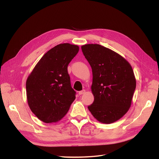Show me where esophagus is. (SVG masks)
I'll use <instances>...</instances> for the list:
<instances>
[{
  "label": "esophagus",
  "instance_id": "34e87169",
  "mask_svg": "<svg viewBox=\"0 0 159 159\" xmlns=\"http://www.w3.org/2000/svg\"><path fill=\"white\" fill-rule=\"evenodd\" d=\"M85 93V89H83V90H81V91H79V95H82V94H84Z\"/></svg>",
  "mask_w": 159,
  "mask_h": 159
}]
</instances>
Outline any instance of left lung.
Returning <instances> with one entry per match:
<instances>
[{"label": "left lung", "mask_w": 159, "mask_h": 159, "mask_svg": "<svg viewBox=\"0 0 159 159\" xmlns=\"http://www.w3.org/2000/svg\"><path fill=\"white\" fill-rule=\"evenodd\" d=\"M81 50L93 74L94 102L88 109L101 123L117 121L131 105L136 88L132 67L121 55L99 44H85Z\"/></svg>", "instance_id": "left-lung-1"}]
</instances>
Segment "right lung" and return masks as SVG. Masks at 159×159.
<instances>
[{
	"label": "right lung",
	"mask_w": 159,
	"mask_h": 159,
	"mask_svg": "<svg viewBox=\"0 0 159 159\" xmlns=\"http://www.w3.org/2000/svg\"><path fill=\"white\" fill-rule=\"evenodd\" d=\"M79 52L69 43L52 48L42 57L26 83L28 104L32 112L46 123H56L68 113L75 99L68 66Z\"/></svg>",
	"instance_id": "add662e5"
}]
</instances>
